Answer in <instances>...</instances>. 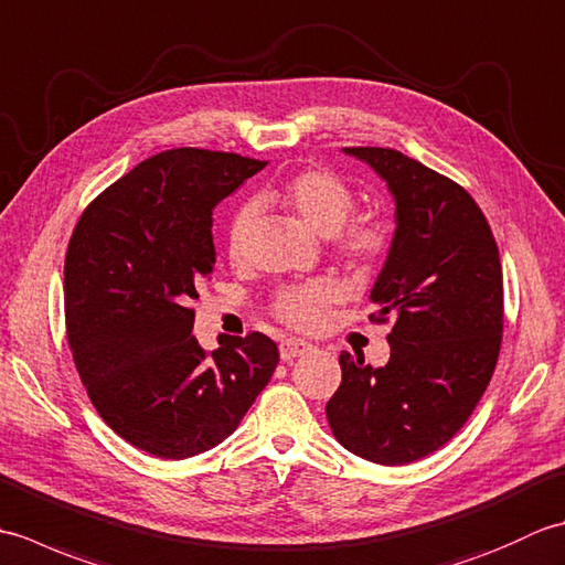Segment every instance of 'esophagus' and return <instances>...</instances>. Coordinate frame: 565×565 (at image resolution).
I'll return each mask as SVG.
<instances>
[{
	"mask_svg": "<svg viewBox=\"0 0 565 565\" xmlns=\"http://www.w3.org/2000/svg\"><path fill=\"white\" fill-rule=\"evenodd\" d=\"M310 350H313V347H310V344L303 342V340H284V342L279 344V352H281L284 362H294L296 356H303V354H308Z\"/></svg>",
	"mask_w": 565,
	"mask_h": 565,
	"instance_id": "obj_1",
	"label": "esophagus"
}]
</instances>
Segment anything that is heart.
Returning a JSON list of instances; mask_svg holds the SVG:
<instances>
[{"mask_svg":"<svg viewBox=\"0 0 565 565\" xmlns=\"http://www.w3.org/2000/svg\"><path fill=\"white\" fill-rule=\"evenodd\" d=\"M264 199L276 203V206L289 209L296 213L310 231L322 237L338 235V249L344 259L352 264H374L388 252L391 233L381 221H350L354 211V194L350 184L330 170L322 167H308V170L286 179L281 186H276L264 194ZM252 209L239 211L231 231H227V255L233 262H239L247 252V239L252 231ZM338 301V286L332 281H308L289 286L276 298V316L294 328L310 330L320 326L326 308Z\"/></svg>","mask_w":565,"mask_h":565,"instance_id":"b5f03b06","label":"heart"}]
</instances>
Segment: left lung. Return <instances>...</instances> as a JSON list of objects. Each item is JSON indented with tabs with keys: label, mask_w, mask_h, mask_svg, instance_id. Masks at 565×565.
<instances>
[{
	"label": "left lung",
	"mask_w": 565,
	"mask_h": 565,
	"mask_svg": "<svg viewBox=\"0 0 565 565\" xmlns=\"http://www.w3.org/2000/svg\"><path fill=\"white\" fill-rule=\"evenodd\" d=\"M386 182L395 233L371 289L374 320L393 318L386 366L340 356L326 405L334 439L381 466L444 447L493 376L502 334V267L476 201L398 150L344 148Z\"/></svg>",
	"instance_id": "8db88e82"
}]
</instances>
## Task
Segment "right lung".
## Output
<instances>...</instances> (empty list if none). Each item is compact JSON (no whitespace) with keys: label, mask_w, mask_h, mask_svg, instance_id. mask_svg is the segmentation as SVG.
<instances>
[{"label":"right lung","mask_w":565,"mask_h":565,"mask_svg":"<svg viewBox=\"0 0 565 565\" xmlns=\"http://www.w3.org/2000/svg\"><path fill=\"white\" fill-rule=\"evenodd\" d=\"M267 162L179 148L94 199L65 257L67 340L79 379L118 437L189 459L231 437L279 350L262 332L206 354L191 298L215 264L213 209Z\"/></svg>","instance_id":"right-lung-1"}]
</instances>
